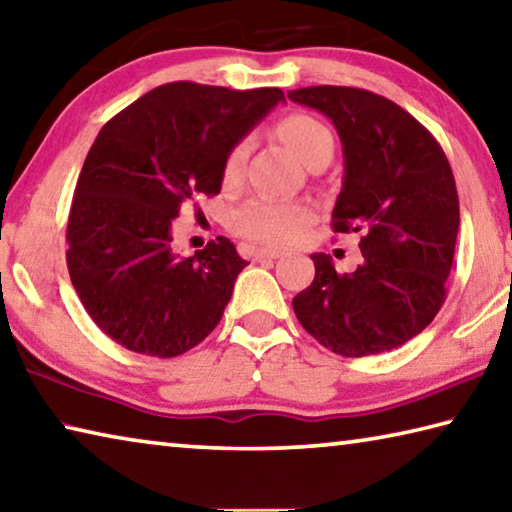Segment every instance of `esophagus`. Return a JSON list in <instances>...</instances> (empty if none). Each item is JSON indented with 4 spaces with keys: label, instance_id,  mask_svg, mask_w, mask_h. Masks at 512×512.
<instances>
[{
    "label": "esophagus",
    "instance_id": "obj_1",
    "mask_svg": "<svg viewBox=\"0 0 512 512\" xmlns=\"http://www.w3.org/2000/svg\"><path fill=\"white\" fill-rule=\"evenodd\" d=\"M282 257V253H277V250H268V248H257L253 253L255 262H271V259Z\"/></svg>",
    "mask_w": 512,
    "mask_h": 512
}]
</instances>
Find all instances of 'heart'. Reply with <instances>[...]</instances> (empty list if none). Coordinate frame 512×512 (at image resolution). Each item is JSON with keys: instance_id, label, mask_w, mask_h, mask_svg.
<instances>
[{"instance_id": "obj_1", "label": "heart", "mask_w": 512, "mask_h": 512, "mask_svg": "<svg viewBox=\"0 0 512 512\" xmlns=\"http://www.w3.org/2000/svg\"><path fill=\"white\" fill-rule=\"evenodd\" d=\"M277 135L307 164L320 158H332L334 137L325 124L309 115H289L277 124ZM250 155V140L237 142L228 151L221 167L223 189L241 187L246 176V162ZM314 221V210L298 201H273V198H253L235 214V230L255 244L284 248L296 244L302 232Z\"/></svg>"}]
</instances>
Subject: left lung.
Segmentation results:
<instances>
[{"label":"left lung","mask_w":512,"mask_h":512,"mask_svg":"<svg viewBox=\"0 0 512 512\" xmlns=\"http://www.w3.org/2000/svg\"><path fill=\"white\" fill-rule=\"evenodd\" d=\"M289 99L332 119L345 158L334 232H359L363 262L339 273L314 253L316 275L293 298L300 325L343 357H368L411 341L447 298L458 194L445 151L391 99L359 88L314 85Z\"/></svg>","instance_id":"8db88e82"}]
</instances>
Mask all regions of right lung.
I'll return each mask as SVG.
<instances>
[{
	"label": "right lung",
	"mask_w": 512,
	"mask_h": 512,
	"mask_svg": "<svg viewBox=\"0 0 512 512\" xmlns=\"http://www.w3.org/2000/svg\"><path fill=\"white\" fill-rule=\"evenodd\" d=\"M280 101V88L176 81L101 128L69 210L67 268L85 311L121 348L171 359L219 325L248 262L225 237L176 255L171 221L196 194L221 192L225 155Z\"/></svg>",
	"instance_id": "obj_1"
}]
</instances>
